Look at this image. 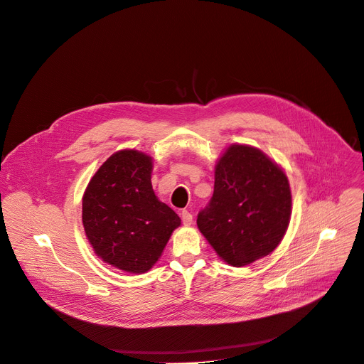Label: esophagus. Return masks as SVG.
I'll list each match as a JSON object with an SVG mask.
<instances>
[{
  "label": "esophagus",
  "mask_w": 364,
  "mask_h": 364,
  "mask_svg": "<svg viewBox=\"0 0 364 364\" xmlns=\"http://www.w3.org/2000/svg\"><path fill=\"white\" fill-rule=\"evenodd\" d=\"M181 218H182V223H183L185 225H191V224H192V214H191L189 211H186V210H183V211L181 213Z\"/></svg>",
  "instance_id": "obj_1"
}]
</instances>
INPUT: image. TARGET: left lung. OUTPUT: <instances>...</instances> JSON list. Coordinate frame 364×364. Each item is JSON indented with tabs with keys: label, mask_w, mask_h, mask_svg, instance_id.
Returning <instances> with one entry per match:
<instances>
[{
	"label": "left lung",
	"mask_w": 364,
	"mask_h": 364,
	"mask_svg": "<svg viewBox=\"0 0 364 364\" xmlns=\"http://www.w3.org/2000/svg\"><path fill=\"white\" fill-rule=\"evenodd\" d=\"M214 179V195L196 224L218 257L243 267L270 255L292 214L285 171L260 149L234 143L218 159Z\"/></svg>",
	"instance_id": "left-lung-1"
}]
</instances>
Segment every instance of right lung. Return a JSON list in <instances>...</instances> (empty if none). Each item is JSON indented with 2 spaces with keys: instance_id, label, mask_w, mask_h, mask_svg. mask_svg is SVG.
<instances>
[{
  "instance_id": "right-lung-1",
  "label": "right lung",
  "mask_w": 364,
  "mask_h": 364,
  "mask_svg": "<svg viewBox=\"0 0 364 364\" xmlns=\"http://www.w3.org/2000/svg\"><path fill=\"white\" fill-rule=\"evenodd\" d=\"M153 159L136 149L111 154L82 196V224L94 253L127 273L149 272L181 225L151 186Z\"/></svg>"
}]
</instances>
